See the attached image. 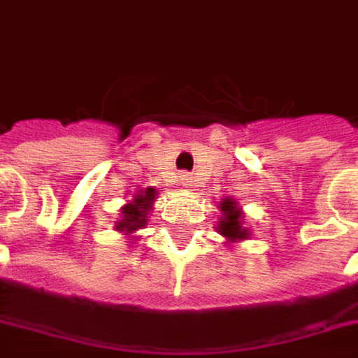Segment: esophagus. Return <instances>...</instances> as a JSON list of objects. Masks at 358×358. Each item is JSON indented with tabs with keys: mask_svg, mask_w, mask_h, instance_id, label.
Returning a JSON list of instances; mask_svg holds the SVG:
<instances>
[{
	"mask_svg": "<svg viewBox=\"0 0 358 358\" xmlns=\"http://www.w3.org/2000/svg\"><path fill=\"white\" fill-rule=\"evenodd\" d=\"M181 179H183V185H189V183H191V177H189V175H183Z\"/></svg>",
	"mask_w": 358,
	"mask_h": 358,
	"instance_id": "obj_1",
	"label": "esophagus"
}]
</instances>
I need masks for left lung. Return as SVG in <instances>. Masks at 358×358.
I'll use <instances>...</instances> for the list:
<instances>
[{"label":"left lung","instance_id":"1","mask_svg":"<svg viewBox=\"0 0 358 358\" xmlns=\"http://www.w3.org/2000/svg\"><path fill=\"white\" fill-rule=\"evenodd\" d=\"M224 218L220 222V234L230 238V240H245L248 238V230L241 226V214L234 201H224L220 204Z\"/></svg>","mask_w":358,"mask_h":358}]
</instances>
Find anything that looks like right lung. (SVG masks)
<instances>
[{
	"mask_svg": "<svg viewBox=\"0 0 358 358\" xmlns=\"http://www.w3.org/2000/svg\"><path fill=\"white\" fill-rule=\"evenodd\" d=\"M155 199V191L154 189H146L144 193H140L134 199V203L127 204L122 208V220L117 224V230H127V231H134L138 228H142L146 224V214L148 210L152 208V203Z\"/></svg>",
	"mask_w": 358,
	"mask_h": 358,
	"instance_id": "add662e5",
	"label": "right lung"
}]
</instances>
